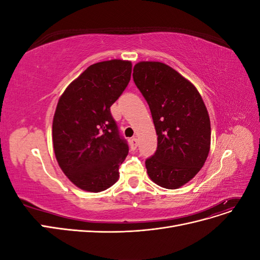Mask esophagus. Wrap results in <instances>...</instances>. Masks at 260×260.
<instances>
[{
	"label": "esophagus",
	"instance_id": "obj_1",
	"mask_svg": "<svg viewBox=\"0 0 260 260\" xmlns=\"http://www.w3.org/2000/svg\"><path fill=\"white\" fill-rule=\"evenodd\" d=\"M130 146L132 149H136L138 147V139L136 137L130 140Z\"/></svg>",
	"mask_w": 260,
	"mask_h": 260
}]
</instances>
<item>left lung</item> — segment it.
I'll use <instances>...</instances> for the list:
<instances>
[{
	"label": "left lung",
	"instance_id": "left-lung-1",
	"mask_svg": "<svg viewBox=\"0 0 260 260\" xmlns=\"http://www.w3.org/2000/svg\"><path fill=\"white\" fill-rule=\"evenodd\" d=\"M133 80L151 109L157 149L145 161L148 177L169 190L192 180L210 149V119L198 89L160 61H140Z\"/></svg>",
	"mask_w": 260,
	"mask_h": 260
}]
</instances>
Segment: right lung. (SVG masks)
<instances>
[{
	"label": "right lung",
	"mask_w": 260,
	"mask_h": 260,
	"mask_svg": "<svg viewBox=\"0 0 260 260\" xmlns=\"http://www.w3.org/2000/svg\"><path fill=\"white\" fill-rule=\"evenodd\" d=\"M129 60L100 61L61 94L53 118V147L67 178L86 192L111 187L129 147L119 136L111 106L130 81Z\"/></svg>",
	"instance_id": "obj_1"
}]
</instances>
